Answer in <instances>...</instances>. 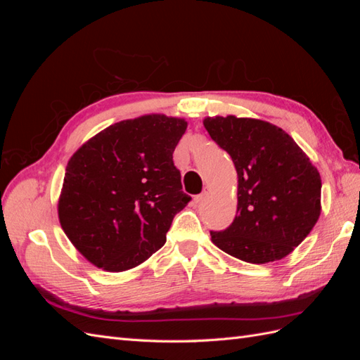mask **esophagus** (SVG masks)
Masks as SVG:
<instances>
[{"label": "esophagus", "instance_id": "esophagus-1", "mask_svg": "<svg viewBox=\"0 0 360 360\" xmlns=\"http://www.w3.org/2000/svg\"><path fill=\"white\" fill-rule=\"evenodd\" d=\"M209 192H210V189L205 186L204 191H202V193H200V195H197V197H195V202H197V204L202 202V201L207 198V195H209Z\"/></svg>", "mask_w": 360, "mask_h": 360}]
</instances>
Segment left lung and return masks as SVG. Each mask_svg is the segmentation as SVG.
Masks as SVG:
<instances>
[{
	"label": "left lung",
	"instance_id": "8db88e82",
	"mask_svg": "<svg viewBox=\"0 0 360 360\" xmlns=\"http://www.w3.org/2000/svg\"><path fill=\"white\" fill-rule=\"evenodd\" d=\"M204 127L237 171V214L210 231L224 252L250 264L290 255L321 213V177L285 130L249 117H205Z\"/></svg>",
	"mask_w": 360,
	"mask_h": 360
}]
</instances>
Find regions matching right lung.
I'll return each instance as SVG.
<instances>
[{
  "label": "right lung",
  "mask_w": 360,
  "mask_h": 360,
  "mask_svg": "<svg viewBox=\"0 0 360 360\" xmlns=\"http://www.w3.org/2000/svg\"><path fill=\"white\" fill-rule=\"evenodd\" d=\"M186 127L184 118L163 114L123 120L69 159L58 219L93 266L124 271L165 245L174 216L191 201L172 162Z\"/></svg>",
  "instance_id": "obj_1"
}]
</instances>
